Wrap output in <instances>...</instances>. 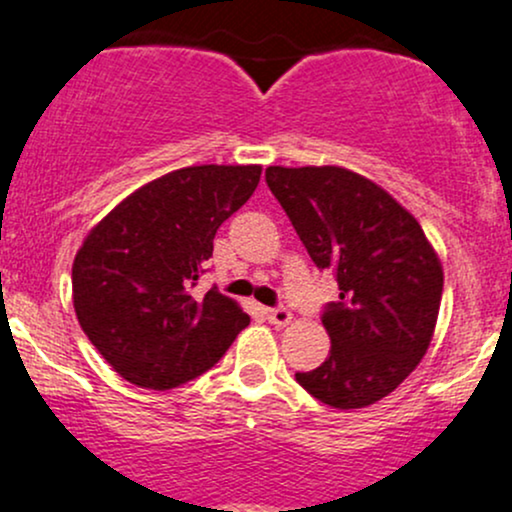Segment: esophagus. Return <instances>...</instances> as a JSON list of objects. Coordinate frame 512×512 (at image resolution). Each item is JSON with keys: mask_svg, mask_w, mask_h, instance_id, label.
<instances>
[{"mask_svg": "<svg viewBox=\"0 0 512 512\" xmlns=\"http://www.w3.org/2000/svg\"><path fill=\"white\" fill-rule=\"evenodd\" d=\"M266 319L275 326H287L292 321V312L285 307H271V309H266Z\"/></svg>", "mask_w": 512, "mask_h": 512, "instance_id": "esophagus-1", "label": "esophagus"}]
</instances>
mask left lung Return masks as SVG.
Returning <instances> with one entry per match:
<instances>
[{
    "mask_svg": "<svg viewBox=\"0 0 512 512\" xmlns=\"http://www.w3.org/2000/svg\"><path fill=\"white\" fill-rule=\"evenodd\" d=\"M266 181L321 271L338 280L324 312L329 358L295 380L333 409H365L416 370L433 341L442 263L416 217L346 166H268Z\"/></svg>",
    "mask_w": 512,
    "mask_h": 512,
    "instance_id": "1",
    "label": "left lung"
}]
</instances>
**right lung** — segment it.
<instances>
[{
  "label": "right lung",
  "mask_w": 512,
  "mask_h": 512,
  "mask_svg": "<svg viewBox=\"0 0 512 512\" xmlns=\"http://www.w3.org/2000/svg\"><path fill=\"white\" fill-rule=\"evenodd\" d=\"M261 164H200L145 183L89 229L72 263L79 326L123 380L174 389L210 370L249 314L193 297L212 239L261 181Z\"/></svg>",
  "instance_id": "add662e5"
}]
</instances>
